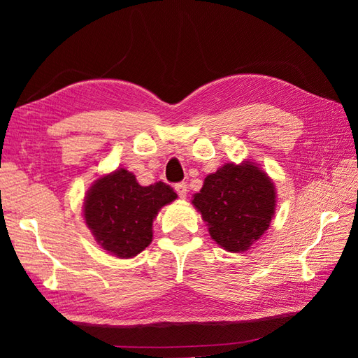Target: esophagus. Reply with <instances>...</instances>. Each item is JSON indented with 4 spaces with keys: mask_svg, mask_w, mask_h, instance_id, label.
<instances>
[{
    "mask_svg": "<svg viewBox=\"0 0 358 358\" xmlns=\"http://www.w3.org/2000/svg\"><path fill=\"white\" fill-rule=\"evenodd\" d=\"M175 191L178 192V196L180 197V199H185L187 197V183H183V182H180V183H176L175 185Z\"/></svg>",
    "mask_w": 358,
    "mask_h": 358,
    "instance_id": "1",
    "label": "esophagus"
}]
</instances>
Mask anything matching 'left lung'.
I'll use <instances>...</instances> for the list:
<instances>
[{"mask_svg": "<svg viewBox=\"0 0 358 358\" xmlns=\"http://www.w3.org/2000/svg\"><path fill=\"white\" fill-rule=\"evenodd\" d=\"M273 182L254 162L225 164L206 176L192 204L225 251L242 252L264 234L276 208Z\"/></svg>", "mask_w": 358, "mask_h": 358, "instance_id": "8db88e82", "label": "left lung"}]
</instances>
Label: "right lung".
Instances as JSON below:
<instances>
[{"label":"right lung","mask_w":358,"mask_h":358,"mask_svg":"<svg viewBox=\"0 0 358 358\" xmlns=\"http://www.w3.org/2000/svg\"><path fill=\"white\" fill-rule=\"evenodd\" d=\"M176 197L167 183L142 187L133 173L119 169L94 182L85 197L83 216L106 251L131 258L152 242V222L158 210Z\"/></svg>","instance_id":"obj_1"}]
</instances>
